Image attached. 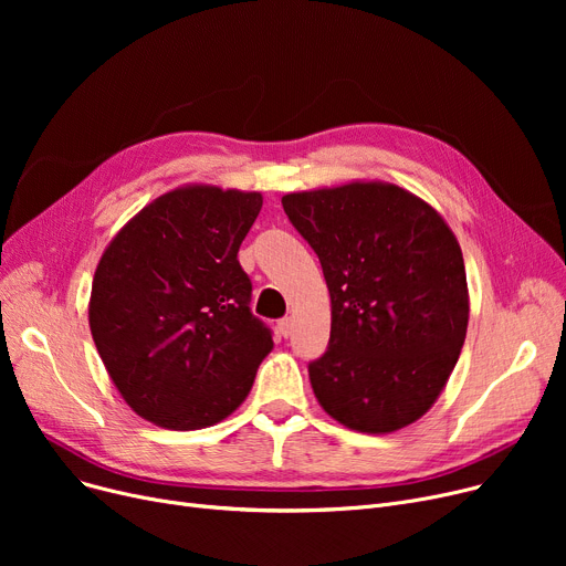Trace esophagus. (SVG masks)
I'll use <instances>...</instances> for the list:
<instances>
[{
  "label": "esophagus",
  "instance_id": "1",
  "mask_svg": "<svg viewBox=\"0 0 566 566\" xmlns=\"http://www.w3.org/2000/svg\"><path fill=\"white\" fill-rule=\"evenodd\" d=\"M291 318L289 316H284V318H280V323H277V331H280V335L282 337H289L291 335Z\"/></svg>",
  "mask_w": 566,
  "mask_h": 566
}]
</instances>
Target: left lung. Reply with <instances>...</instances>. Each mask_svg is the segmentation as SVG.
<instances>
[{
    "mask_svg": "<svg viewBox=\"0 0 566 566\" xmlns=\"http://www.w3.org/2000/svg\"><path fill=\"white\" fill-rule=\"evenodd\" d=\"M282 206L331 291V342L307 367L318 403L365 433L422 418L465 342L454 233L429 203L385 184L293 192Z\"/></svg>",
    "mask_w": 566,
    "mask_h": 566,
    "instance_id": "left-lung-1",
    "label": "left lung"
}]
</instances>
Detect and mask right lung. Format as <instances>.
<instances>
[{"label":"right lung","mask_w":566,"mask_h":566,"mask_svg":"<svg viewBox=\"0 0 566 566\" xmlns=\"http://www.w3.org/2000/svg\"><path fill=\"white\" fill-rule=\"evenodd\" d=\"M259 192L181 188L116 233L94 275L88 325L101 360L144 420L192 431L243 403L273 331L252 314L238 248Z\"/></svg>","instance_id":"obj_1"}]
</instances>
